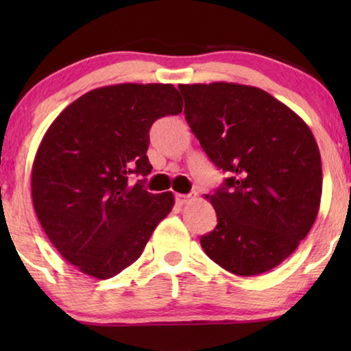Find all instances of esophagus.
<instances>
[{
  "instance_id": "34e87169",
  "label": "esophagus",
  "mask_w": 351,
  "mask_h": 351,
  "mask_svg": "<svg viewBox=\"0 0 351 351\" xmlns=\"http://www.w3.org/2000/svg\"><path fill=\"white\" fill-rule=\"evenodd\" d=\"M196 198V195L193 193V195H176V201H177V204H180V206H184V204H186V203H190V201H193Z\"/></svg>"
}]
</instances>
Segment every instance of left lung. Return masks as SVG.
Wrapping results in <instances>:
<instances>
[{
	"label": "left lung",
	"instance_id": "left-lung-1",
	"mask_svg": "<svg viewBox=\"0 0 351 351\" xmlns=\"http://www.w3.org/2000/svg\"><path fill=\"white\" fill-rule=\"evenodd\" d=\"M179 89L191 132L230 176L206 196L217 227L201 237V247L233 275L271 270L318 215L323 171L313 134L299 114L254 86L220 81Z\"/></svg>",
	"mask_w": 351,
	"mask_h": 351
}]
</instances>
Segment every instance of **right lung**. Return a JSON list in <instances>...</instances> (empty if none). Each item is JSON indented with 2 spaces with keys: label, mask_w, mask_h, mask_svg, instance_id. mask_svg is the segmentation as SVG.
Wrapping results in <instances>:
<instances>
[{
  "label": "right lung",
  "mask_w": 351,
  "mask_h": 351,
  "mask_svg": "<svg viewBox=\"0 0 351 351\" xmlns=\"http://www.w3.org/2000/svg\"><path fill=\"white\" fill-rule=\"evenodd\" d=\"M172 84L124 83L89 90L47 129L32 167V198L60 256L86 275L108 280L141 257L174 206L129 174H150L152 124L182 112Z\"/></svg>",
  "instance_id": "1"
}]
</instances>
